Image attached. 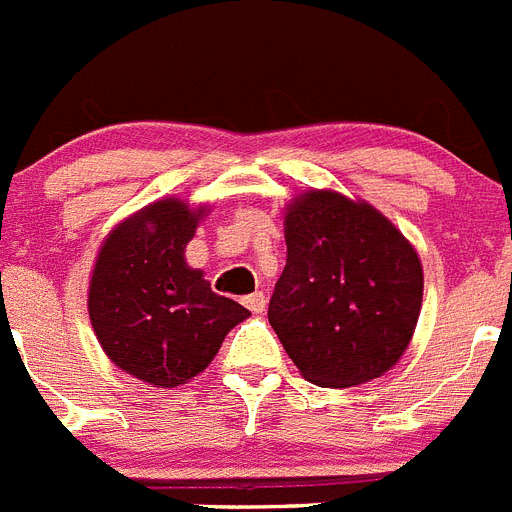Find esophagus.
I'll return each instance as SVG.
<instances>
[{
  "label": "esophagus",
  "instance_id": "obj_1",
  "mask_svg": "<svg viewBox=\"0 0 512 512\" xmlns=\"http://www.w3.org/2000/svg\"><path fill=\"white\" fill-rule=\"evenodd\" d=\"M242 304L247 306L250 311H255V314H262V311H265V306H268V299H265V293L262 291H255V293H250V296H244Z\"/></svg>",
  "mask_w": 512,
  "mask_h": 512
}]
</instances>
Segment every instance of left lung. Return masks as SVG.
Returning a JSON list of instances; mask_svg holds the SVG:
<instances>
[{"label": "left lung", "mask_w": 512, "mask_h": 512, "mask_svg": "<svg viewBox=\"0 0 512 512\" xmlns=\"http://www.w3.org/2000/svg\"><path fill=\"white\" fill-rule=\"evenodd\" d=\"M288 257L268 319L306 381L379 379L407 350L422 265L402 231L363 201L309 190L286 208Z\"/></svg>", "instance_id": "8db88e82"}]
</instances>
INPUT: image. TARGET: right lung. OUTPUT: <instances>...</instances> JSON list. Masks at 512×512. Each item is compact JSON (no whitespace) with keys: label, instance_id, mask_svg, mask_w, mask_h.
<instances>
[{"label":"right lung","instance_id":"1","mask_svg":"<svg viewBox=\"0 0 512 512\" xmlns=\"http://www.w3.org/2000/svg\"><path fill=\"white\" fill-rule=\"evenodd\" d=\"M203 213L177 198L141 208L110 231L92 270L87 309L102 350L121 371L162 389L198 376L226 332L250 317L185 262Z\"/></svg>","mask_w":512,"mask_h":512}]
</instances>
